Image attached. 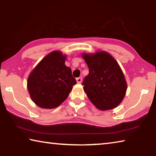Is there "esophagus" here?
I'll list each match as a JSON object with an SVG mask.
<instances>
[{
  "mask_svg": "<svg viewBox=\"0 0 156 156\" xmlns=\"http://www.w3.org/2000/svg\"><path fill=\"white\" fill-rule=\"evenodd\" d=\"M76 81H77L78 83H81L82 82V78L81 77H79L76 78Z\"/></svg>",
  "mask_w": 156,
  "mask_h": 156,
  "instance_id": "esophagus-1",
  "label": "esophagus"
}]
</instances>
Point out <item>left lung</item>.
Listing matches in <instances>:
<instances>
[{"mask_svg": "<svg viewBox=\"0 0 156 156\" xmlns=\"http://www.w3.org/2000/svg\"><path fill=\"white\" fill-rule=\"evenodd\" d=\"M82 57L89 69L83 83L89 99L102 111L118 107L127 89L125 76L118 63L106 51L83 54Z\"/></svg>", "mask_w": 156, "mask_h": 156, "instance_id": "1", "label": "left lung"}]
</instances>
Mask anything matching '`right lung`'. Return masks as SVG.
I'll use <instances>...</instances> for the list:
<instances>
[{
    "instance_id": "1",
    "label": "right lung",
    "mask_w": 156,
    "mask_h": 156,
    "mask_svg": "<svg viewBox=\"0 0 156 156\" xmlns=\"http://www.w3.org/2000/svg\"><path fill=\"white\" fill-rule=\"evenodd\" d=\"M65 55L59 51L49 54L36 65L27 79V89L36 105L53 109L62 103L76 84Z\"/></svg>"
}]
</instances>
